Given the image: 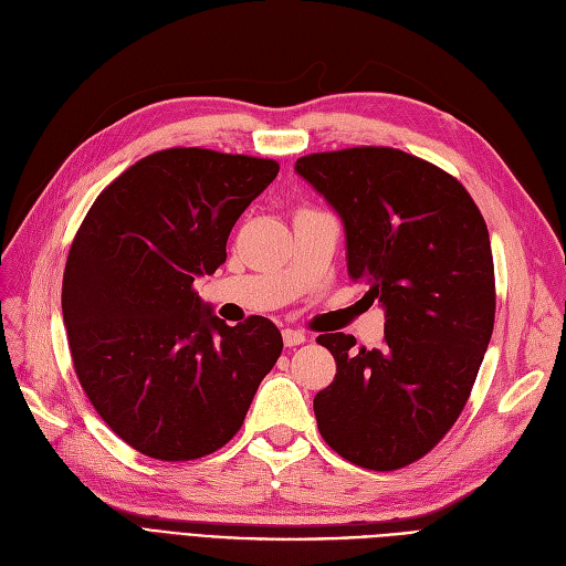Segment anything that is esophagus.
<instances>
[{"label":"esophagus","instance_id":"esophagus-1","mask_svg":"<svg viewBox=\"0 0 566 566\" xmlns=\"http://www.w3.org/2000/svg\"><path fill=\"white\" fill-rule=\"evenodd\" d=\"M282 338H284L286 348H296V345L305 343V334H303V332H294V329H284V332H282Z\"/></svg>","mask_w":566,"mask_h":566}]
</instances>
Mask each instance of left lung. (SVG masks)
<instances>
[{"label": "left lung", "mask_w": 566, "mask_h": 566, "mask_svg": "<svg viewBox=\"0 0 566 566\" xmlns=\"http://www.w3.org/2000/svg\"><path fill=\"white\" fill-rule=\"evenodd\" d=\"M296 171L343 218L350 280L386 307L380 348L317 336L336 359L313 405L319 434L359 468H405L461 416L494 332L486 223L451 174L395 148L313 153Z\"/></svg>", "instance_id": "1"}]
</instances>
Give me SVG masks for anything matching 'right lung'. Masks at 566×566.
<instances>
[{
    "instance_id": "1",
    "label": "right lung",
    "mask_w": 566,
    "mask_h": 566,
    "mask_svg": "<svg viewBox=\"0 0 566 566\" xmlns=\"http://www.w3.org/2000/svg\"><path fill=\"white\" fill-rule=\"evenodd\" d=\"M277 171L275 159L159 150L96 197L72 240V364L107 428L150 459L195 461L228 444L282 355L270 319L228 326L192 286L226 263L232 226Z\"/></svg>"
}]
</instances>
